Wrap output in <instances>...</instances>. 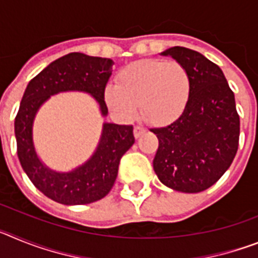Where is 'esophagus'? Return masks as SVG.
<instances>
[{"instance_id": "obj_1", "label": "esophagus", "mask_w": 258, "mask_h": 258, "mask_svg": "<svg viewBox=\"0 0 258 258\" xmlns=\"http://www.w3.org/2000/svg\"><path fill=\"white\" fill-rule=\"evenodd\" d=\"M145 132L146 127L142 126V125H136V126H134V137H136V138H140Z\"/></svg>"}]
</instances>
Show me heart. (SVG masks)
<instances>
[{
    "mask_svg": "<svg viewBox=\"0 0 258 258\" xmlns=\"http://www.w3.org/2000/svg\"><path fill=\"white\" fill-rule=\"evenodd\" d=\"M190 89V76L181 63L145 59L125 67L118 74L117 85L107 86L104 98L122 120H132L140 106L146 120L163 125L181 115Z\"/></svg>",
    "mask_w": 258,
    "mask_h": 258,
    "instance_id": "obj_1",
    "label": "heart"
}]
</instances>
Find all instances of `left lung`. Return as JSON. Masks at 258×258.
<instances>
[{"mask_svg": "<svg viewBox=\"0 0 258 258\" xmlns=\"http://www.w3.org/2000/svg\"><path fill=\"white\" fill-rule=\"evenodd\" d=\"M161 54L186 68L191 89L181 116L168 126L151 129L159 140L154 170L173 190L200 192L222 177L238 151L235 97L222 70L200 52L174 46Z\"/></svg>", "mask_w": 258, "mask_h": 258, "instance_id": "obj_1", "label": "left lung"}]
</instances>
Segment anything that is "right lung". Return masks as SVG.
Here are the masks:
<instances>
[{
    "label": "right lung",
    "instance_id": "add662e5",
    "mask_svg": "<svg viewBox=\"0 0 258 258\" xmlns=\"http://www.w3.org/2000/svg\"><path fill=\"white\" fill-rule=\"evenodd\" d=\"M112 59L70 52L56 59L29 81L15 117L17 152L23 170L41 192L66 206L97 202L111 191L122 155L134 143L133 125L104 122L97 150L84 165L72 172L59 173L41 163L33 146L32 126L41 104L60 92H85L97 99L102 115L108 113L104 90Z\"/></svg>",
    "mask_w": 258,
    "mask_h": 258
}]
</instances>
